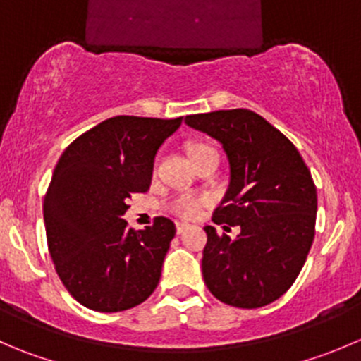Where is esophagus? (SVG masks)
<instances>
[{"label":"esophagus","instance_id":"1","mask_svg":"<svg viewBox=\"0 0 361 361\" xmlns=\"http://www.w3.org/2000/svg\"><path fill=\"white\" fill-rule=\"evenodd\" d=\"M187 224H183V222H176V233L178 234H181V233H183V231L185 229H187Z\"/></svg>","mask_w":361,"mask_h":361}]
</instances>
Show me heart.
Listing matches in <instances>:
<instances>
[{"label": "heart", "instance_id": "b5f03b06", "mask_svg": "<svg viewBox=\"0 0 361 361\" xmlns=\"http://www.w3.org/2000/svg\"><path fill=\"white\" fill-rule=\"evenodd\" d=\"M209 148H212V146L202 145V142H195V145L188 146V155H190V159H194V157H197L199 153L206 152V149H209ZM201 206H202L201 199L190 197V195H183V197H178L176 201L173 202L174 212H176L178 215H181V216H187V219L197 215L199 209H201Z\"/></svg>", "mask_w": 361, "mask_h": 361}]
</instances>
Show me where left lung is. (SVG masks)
Returning <instances> with one entry per match:
<instances>
[{
    "mask_svg": "<svg viewBox=\"0 0 361 361\" xmlns=\"http://www.w3.org/2000/svg\"><path fill=\"white\" fill-rule=\"evenodd\" d=\"M185 123L222 145L229 188L213 222L241 229L231 240L204 227V284L231 307L268 305L291 288L312 247L317 194L309 167L295 145L254 111L190 114Z\"/></svg>",
    "mask_w": 361,
    "mask_h": 361,
    "instance_id": "8db88e82",
    "label": "left lung"
}]
</instances>
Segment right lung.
Wrapping results in <instances>:
<instances>
[{
	"mask_svg": "<svg viewBox=\"0 0 361 361\" xmlns=\"http://www.w3.org/2000/svg\"><path fill=\"white\" fill-rule=\"evenodd\" d=\"M181 118L114 116L84 132L59 157L44 199L49 254L63 286L87 309L121 312L159 286L176 234L173 220L128 229L132 194L149 188L160 146Z\"/></svg>",
	"mask_w": 361,
	"mask_h": 361,
	"instance_id": "obj_1",
	"label": "right lung"
}]
</instances>
